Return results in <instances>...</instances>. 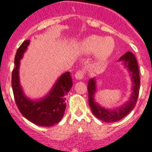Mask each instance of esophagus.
<instances>
[{"label": "esophagus", "mask_w": 152, "mask_h": 152, "mask_svg": "<svg viewBox=\"0 0 152 152\" xmlns=\"http://www.w3.org/2000/svg\"><path fill=\"white\" fill-rule=\"evenodd\" d=\"M83 76H84V71L83 70H82V69H79V71H77L76 73V74H75V78H76V79H79V80H80V79H83Z\"/></svg>", "instance_id": "34e87169"}]
</instances>
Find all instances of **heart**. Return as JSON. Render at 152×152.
I'll return each mask as SVG.
<instances>
[{
  "label": "heart",
  "instance_id": "heart-1",
  "mask_svg": "<svg viewBox=\"0 0 152 152\" xmlns=\"http://www.w3.org/2000/svg\"><path fill=\"white\" fill-rule=\"evenodd\" d=\"M115 49V42L111 37H103L98 35H91L79 42V49L82 53H94L98 61H105L111 56Z\"/></svg>",
  "mask_w": 152,
  "mask_h": 152
}]
</instances>
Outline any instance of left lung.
Instances as JSON below:
<instances>
[{
    "instance_id": "left-lung-1",
    "label": "left lung",
    "mask_w": 152,
    "mask_h": 152,
    "mask_svg": "<svg viewBox=\"0 0 152 152\" xmlns=\"http://www.w3.org/2000/svg\"><path fill=\"white\" fill-rule=\"evenodd\" d=\"M118 61H122L126 68L130 73L133 87L131 97L130 100L124 105L117 108L116 110H107L96 103L94 99V95L96 92V82L94 78L90 79L88 83V103L92 113L98 119L105 122H115L120 121L125 117L130 112L134 110L138 99L140 88V77L138 64L134 54L130 52H126L120 58Z\"/></svg>"
}]
</instances>
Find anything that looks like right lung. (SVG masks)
Here are the masks:
<instances>
[{
  "label": "right lung",
  "mask_w": 152,
  "mask_h": 152,
  "mask_svg": "<svg viewBox=\"0 0 152 152\" xmlns=\"http://www.w3.org/2000/svg\"><path fill=\"white\" fill-rule=\"evenodd\" d=\"M30 40L24 41L17 50L15 68L12 73V88L17 107L22 115L34 124L42 127H50L61 120L66 109V97L73 86L69 72H66L56 81L47 95L39 100L26 97L19 83L18 69L23 54L27 50Z\"/></svg>",
  "instance_id": "obj_1"
}]
</instances>
